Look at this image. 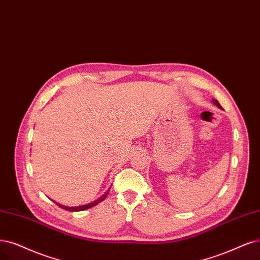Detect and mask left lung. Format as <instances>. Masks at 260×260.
Returning <instances> with one entry per match:
<instances>
[{"mask_svg": "<svg viewBox=\"0 0 260 260\" xmlns=\"http://www.w3.org/2000/svg\"><path fill=\"white\" fill-rule=\"evenodd\" d=\"M213 103H214V105H216V106H217V107H218V108H220V109H222V106H220V105H219V103H218L217 101L213 100Z\"/></svg>", "mask_w": 260, "mask_h": 260, "instance_id": "obj_1", "label": "left lung"}]
</instances>
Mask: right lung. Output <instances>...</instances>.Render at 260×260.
Instances as JSON below:
<instances>
[{
	"label": "right lung",
	"mask_w": 260,
	"mask_h": 260,
	"mask_svg": "<svg viewBox=\"0 0 260 260\" xmlns=\"http://www.w3.org/2000/svg\"><path fill=\"white\" fill-rule=\"evenodd\" d=\"M109 190H110V187H109V189H108L107 191H106V193H105L101 198H99L98 200L93 201V203H91V204L84 205V206H80V207H65V206H61L60 204H56V203H55V205H56V206H59V207H60V208H62V209H65V210H67V211H71V212H74V211H82V210H86V209L92 208V207L96 206L98 204L102 203V201H103L106 197H107V195H108V193H109Z\"/></svg>",
	"instance_id": "1"
}]
</instances>
